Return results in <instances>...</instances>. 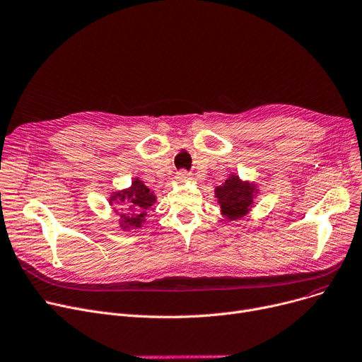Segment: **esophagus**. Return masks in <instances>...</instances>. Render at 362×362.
I'll use <instances>...</instances> for the list:
<instances>
[{"label":"esophagus","instance_id":"1","mask_svg":"<svg viewBox=\"0 0 362 362\" xmlns=\"http://www.w3.org/2000/svg\"><path fill=\"white\" fill-rule=\"evenodd\" d=\"M177 178H178L180 181H185V180H188V178H189V174H188L187 171H180V173H178V175H177Z\"/></svg>","mask_w":362,"mask_h":362}]
</instances>
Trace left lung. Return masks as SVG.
I'll return each instance as SVG.
<instances>
[{
    "label": "left lung",
    "mask_w": 362,
    "mask_h": 362,
    "mask_svg": "<svg viewBox=\"0 0 362 362\" xmlns=\"http://www.w3.org/2000/svg\"><path fill=\"white\" fill-rule=\"evenodd\" d=\"M215 193L222 214L228 219L235 221L247 215V211L250 210L252 204L254 185L243 182L235 175H230L222 185L216 187Z\"/></svg>",
    "instance_id": "obj_1"
}]
</instances>
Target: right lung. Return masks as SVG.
<instances>
[{
  "instance_id": "right-lung-1",
  "label": "right lung",
  "mask_w": 362,
  "mask_h": 362,
  "mask_svg": "<svg viewBox=\"0 0 362 362\" xmlns=\"http://www.w3.org/2000/svg\"><path fill=\"white\" fill-rule=\"evenodd\" d=\"M112 202L124 203V210L122 214H119L122 219L121 228H140L144 222L146 210L156 202V197L151 188H147L137 178L133 181L129 189L118 191V193L111 196V203Z\"/></svg>"
}]
</instances>
